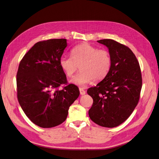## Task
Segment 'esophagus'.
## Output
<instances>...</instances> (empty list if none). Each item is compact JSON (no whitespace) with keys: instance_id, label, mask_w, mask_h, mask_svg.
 I'll return each instance as SVG.
<instances>
[{"instance_id":"34e87169","label":"esophagus","mask_w":159,"mask_h":159,"mask_svg":"<svg viewBox=\"0 0 159 159\" xmlns=\"http://www.w3.org/2000/svg\"><path fill=\"white\" fill-rule=\"evenodd\" d=\"M79 91H80V93L81 95H84L85 94V91H84L83 89V88H79Z\"/></svg>"}]
</instances>
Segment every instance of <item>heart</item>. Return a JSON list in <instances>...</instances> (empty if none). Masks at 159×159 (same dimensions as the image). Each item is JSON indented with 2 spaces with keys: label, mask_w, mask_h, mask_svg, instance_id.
Wrapping results in <instances>:
<instances>
[{
  "label": "heart",
  "mask_w": 159,
  "mask_h": 159,
  "mask_svg": "<svg viewBox=\"0 0 159 159\" xmlns=\"http://www.w3.org/2000/svg\"><path fill=\"white\" fill-rule=\"evenodd\" d=\"M71 56H62L60 65L66 76L70 77L78 70L80 71L70 82L84 86L92 82L103 80L108 74L111 67L109 52L84 43L71 51Z\"/></svg>",
  "instance_id": "b5f03b06"
}]
</instances>
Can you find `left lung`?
Masks as SVG:
<instances>
[{"mask_svg": "<svg viewBox=\"0 0 159 159\" xmlns=\"http://www.w3.org/2000/svg\"><path fill=\"white\" fill-rule=\"evenodd\" d=\"M97 42L108 49L111 67L103 80L88 90L93 99L89 116L96 124L111 128L125 121L138 105L142 87L141 70L128 47L112 39Z\"/></svg>", "mask_w": 159, "mask_h": 159, "instance_id": "1", "label": "left lung"}]
</instances>
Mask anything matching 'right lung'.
<instances>
[{
  "label": "right lung",
  "instance_id": "add662e5",
  "mask_svg": "<svg viewBox=\"0 0 159 159\" xmlns=\"http://www.w3.org/2000/svg\"><path fill=\"white\" fill-rule=\"evenodd\" d=\"M67 46L66 39L39 42L24 56L16 75L19 103L35 125L50 128L63 123L70 105L78 98L77 86L66 84L60 60Z\"/></svg>",
  "mask_w": 159,
  "mask_h": 159
}]
</instances>
